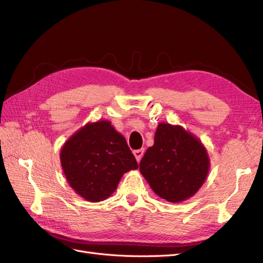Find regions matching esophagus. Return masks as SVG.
Returning a JSON list of instances; mask_svg holds the SVG:
<instances>
[{"label":"esophagus","mask_w":263,"mask_h":263,"mask_svg":"<svg viewBox=\"0 0 263 263\" xmlns=\"http://www.w3.org/2000/svg\"><path fill=\"white\" fill-rule=\"evenodd\" d=\"M144 153H145V149H138V150H134V156L135 158H136L137 162H139L141 160L142 156H144Z\"/></svg>","instance_id":"1"}]
</instances>
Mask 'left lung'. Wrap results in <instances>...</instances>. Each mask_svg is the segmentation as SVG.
Here are the masks:
<instances>
[{
  "label": "left lung",
  "mask_w": 263,
  "mask_h": 263,
  "mask_svg": "<svg viewBox=\"0 0 263 263\" xmlns=\"http://www.w3.org/2000/svg\"><path fill=\"white\" fill-rule=\"evenodd\" d=\"M210 157L202 141L179 125L160 123L155 144L139 163V170L154 192L179 203L192 197L210 170Z\"/></svg>",
  "instance_id": "1"
}]
</instances>
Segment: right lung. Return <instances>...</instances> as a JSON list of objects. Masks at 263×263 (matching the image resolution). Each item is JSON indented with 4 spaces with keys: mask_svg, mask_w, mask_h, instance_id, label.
Instances as JSON below:
<instances>
[{
    "mask_svg": "<svg viewBox=\"0 0 263 263\" xmlns=\"http://www.w3.org/2000/svg\"><path fill=\"white\" fill-rule=\"evenodd\" d=\"M60 162L69 185L89 202L112 195L123 174L138 168L122 134L108 121L87 123L60 150Z\"/></svg>",
    "mask_w": 263,
    "mask_h": 263,
    "instance_id": "obj_1",
    "label": "right lung"
}]
</instances>
